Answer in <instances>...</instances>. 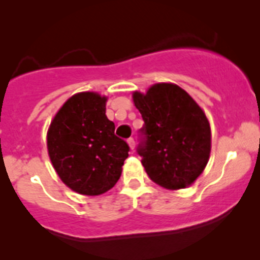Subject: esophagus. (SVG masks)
Segmentation results:
<instances>
[{"mask_svg":"<svg viewBox=\"0 0 260 260\" xmlns=\"http://www.w3.org/2000/svg\"><path fill=\"white\" fill-rule=\"evenodd\" d=\"M127 143H128V147H130V150H134L135 148V142L133 138H130V139H127Z\"/></svg>","mask_w":260,"mask_h":260,"instance_id":"34e87169","label":"esophagus"}]
</instances>
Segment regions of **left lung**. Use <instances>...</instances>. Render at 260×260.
I'll list each match as a JSON object with an SVG mask.
<instances>
[{
  "label": "left lung",
  "mask_w": 260,
  "mask_h": 260,
  "mask_svg": "<svg viewBox=\"0 0 260 260\" xmlns=\"http://www.w3.org/2000/svg\"><path fill=\"white\" fill-rule=\"evenodd\" d=\"M146 141L138 148L151 180L169 190L189 187L210 160L211 127L204 110L174 83H155L133 92Z\"/></svg>",
  "instance_id": "obj_1"
}]
</instances>
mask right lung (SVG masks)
Listing matches in <instances>:
<instances>
[{
  "instance_id": "add662e5",
  "label": "right lung",
  "mask_w": 260,
  "mask_h": 260,
  "mask_svg": "<svg viewBox=\"0 0 260 260\" xmlns=\"http://www.w3.org/2000/svg\"><path fill=\"white\" fill-rule=\"evenodd\" d=\"M108 98L84 91L69 98L53 117L47 148L53 168L69 189L96 197L119 180L128 146L114 135L105 114Z\"/></svg>"
}]
</instances>
